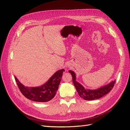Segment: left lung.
<instances>
[{"label":"left lung","instance_id":"8db88e82","mask_svg":"<svg viewBox=\"0 0 130 130\" xmlns=\"http://www.w3.org/2000/svg\"><path fill=\"white\" fill-rule=\"evenodd\" d=\"M73 78V82L79 96L86 100H93L105 95L111 91L115 84L116 80L110 82L108 85L96 89H86L80 84L76 81V74L72 70H69Z\"/></svg>","mask_w":130,"mask_h":130}]
</instances>
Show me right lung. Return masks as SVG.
Segmentation results:
<instances>
[{
    "mask_svg": "<svg viewBox=\"0 0 130 130\" xmlns=\"http://www.w3.org/2000/svg\"><path fill=\"white\" fill-rule=\"evenodd\" d=\"M64 72V69L58 70L44 85L35 87H26L19 81L16 77L14 76V78L19 90L27 99L44 103L51 100L55 96Z\"/></svg>",
    "mask_w": 130,
    "mask_h": 130,
    "instance_id": "obj_1",
    "label": "right lung"
}]
</instances>
